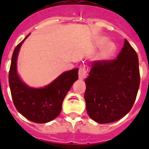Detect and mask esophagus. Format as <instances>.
Wrapping results in <instances>:
<instances>
[{"instance_id": "34e87169", "label": "esophagus", "mask_w": 149, "mask_h": 149, "mask_svg": "<svg viewBox=\"0 0 149 149\" xmlns=\"http://www.w3.org/2000/svg\"><path fill=\"white\" fill-rule=\"evenodd\" d=\"M88 72V66L86 65H80L79 70V78L80 79H84L86 77Z\"/></svg>"}]
</instances>
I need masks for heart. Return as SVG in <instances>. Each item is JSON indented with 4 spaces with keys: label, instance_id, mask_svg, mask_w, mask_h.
<instances>
[{
    "label": "heart",
    "instance_id": "b5f03b06",
    "mask_svg": "<svg viewBox=\"0 0 149 149\" xmlns=\"http://www.w3.org/2000/svg\"><path fill=\"white\" fill-rule=\"evenodd\" d=\"M106 42L105 39H101V40L99 42V45H102L104 42ZM116 50V46L113 43H109L106 45V47L104 48L103 52H102V58H107L109 57H111Z\"/></svg>",
    "mask_w": 149,
    "mask_h": 149
}]
</instances>
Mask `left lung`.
Segmentation results:
<instances>
[{
	"mask_svg": "<svg viewBox=\"0 0 149 149\" xmlns=\"http://www.w3.org/2000/svg\"><path fill=\"white\" fill-rule=\"evenodd\" d=\"M85 84L89 116L100 124L120 120L131 111L140 85L135 50L125 39L117 58L93 61Z\"/></svg>",
	"mask_w": 149,
	"mask_h": 149,
	"instance_id": "obj_1",
	"label": "left lung"
}]
</instances>
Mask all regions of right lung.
Returning a JSON list of instances; mask_svg holds the SVG:
<instances>
[{
    "mask_svg": "<svg viewBox=\"0 0 149 149\" xmlns=\"http://www.w3.org/2000/svg\"><path fill=\"white\" fill-rule=\"evenodd\" d=\"M27 36L13 52L9 70V86L13 103L20 113L35 123H47L57 118L62 110L63 100L76 80L78 69L63 72L44 88H31L17 76L16 64L20 47Z\"/></svg>",
    "mask_w": 149,
    "mask_h": 149,
    "instance_id": "obj_1",
    "label": "right lung"
}]
</instances>
